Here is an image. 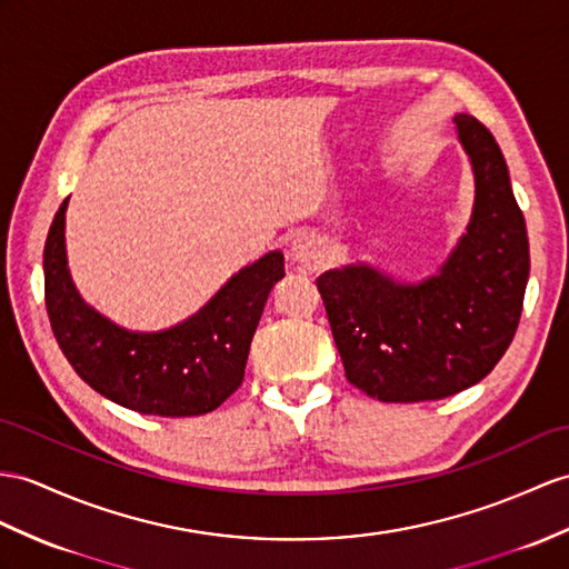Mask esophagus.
I'll use <instances>...</instances> for the list:
<instances>
[{
	"label": "esophagus",
	"mask_w": 569,
	"mask_h": 569,
	"mask_svg": "<svg viewBox=\"0 0 569 569\" xmlns=\"http://www.w3.org/2000/svg\"><path fill=\"white\" fill-rule=\"evenodd\" d=\"M289 258L301 262V266H318L323 258L321 241L311 237V233H297L292 243H289Z\"/></svg>",
	"instance_id": "34e87169"
}]
</instances>
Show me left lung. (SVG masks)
<instances>
[{"instance_id":"1","label":"left lung","mask_w":569,"mask_h":569,"mask_svg":"<svg viewBox=\"0 0 569 569\" xmlns=\"http://www.w3.org/2000/svg\"><path fill=\"white\" fill-rule=\"evenodd\" d=\"M473 166L476 202L437 274L398 282L357 262L318 277L345 377L383 403H420L488 377L507 352L529 280V237L490 130L453 118Z\"/></svg>"}]
</instances>
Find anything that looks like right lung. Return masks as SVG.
Returning <instances> with one entry per match:
<instances>
[{
  "label": "right lung",
  "instance_id": "right-lung-1",
  "mask_svg": "<svg viewBox=\"0 0 569 569\" xmlns=\"http://www.w3.org/2000/svg\"><path fill=\"white\" fill-rule=\"evenodd\" d=\"M54 214L46 251V307L67 362L113 403L159 418H192L219 408L239 389L262 307L284 277L272 251L246 266L204 307L169 330L116 326L79 297L67 268L64 212Z\"/></svg>",
  "mask_w": 569,
  "mask_h": 569
}]
</instances>
